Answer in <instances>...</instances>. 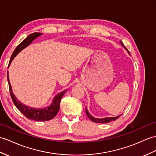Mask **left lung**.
I'll return each mask as SVG.
<instances>
[{
    "mask_svg": "<svg viewBox=\"0 0 156 156\" xmlns=\"http://www.w3.org/2000/svg\"><path fill=\"white\" fill-rule=\"evenodd\" d=\"M120 42H121V44H122V45L123 46V47H124V48L127 50L128 51V52L129 53V51H128V50L126 48V47L124 45V44H123V43L122 42V41H120ZM86 115H87V116H88L89 118H90V119L91 121H92V122H96V123H102V124H105V123H109V122H112V121H114V120H115V119H118L119 116H121V115H118V116H116V117H111V118H110V117H107V118H94V117H93V116H92L90 114V113L88 112V110L86 109Z\"/></svg>",
    "mask_w": 156,
    "mask_h": 156,
    "instance_id": "left-lung-1",
    "label": "left lung"
}]
</instances>
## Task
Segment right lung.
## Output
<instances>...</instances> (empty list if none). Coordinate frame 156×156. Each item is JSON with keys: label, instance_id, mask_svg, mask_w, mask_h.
<instances>
[{"label": "right lung", "instance_id": "add662e5", "mask_svg": "<svg viewBox=\"0 0 156 156\" xmlns=\"http://www.w3.org/2000/svg\"><path fill=\"white\" fill-rule=\"evenodd\" d=\"M41 34H42L39 33V32H34V33L28 35L19 45H18L16 49L14 50V51L13 52L11 58H10L8 67H9L11 62L14 58V57L19 54V52H20L21 50H23L24 48H26V47L30 44L35 38H37ZM7 80H8L9 82L10 96H11V98L14 104L15 105V106L18 108V110H19L25 117H27L28 119H33V120L35 121H48L55 117L60 110V104L62 98L64 96L65 92L67 91L66 90H65L63 92H62L61 93H59L58 94L55 96V97H54L53 99V102L50 106L42 108V109H40V108L38 109V108H33L25 106L24 104H22L20 101L16 98L15 96L14 95L12 87L9 81V72H7Z\"/></svg>", "mask_w": 156, "mask_h": 156}]
</instances>
